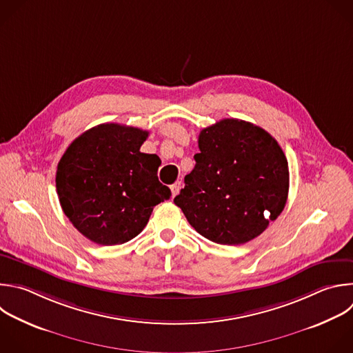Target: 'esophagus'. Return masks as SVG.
<instances>
[{
  "instance_id": "1",
  "label": "esophagus",
  "mask_w": 353,
  "mask_h": 353,
  "mask_svg": "<svg viewBox=\"0 0 353 353\" xmlns=\"http://www.w3.org/2000/svg\"><path fill=\"white\" fill-rule=\"evenodd\" d=\"M180 188H181V181H176L174 184H172V187H170V190H172V196H176V195L179 194Z\"/></svg>"
}]
</instances>
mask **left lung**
I'll return each mask as SVG.
<instances>
[{
	"label": "left lung",
	"mask_w": 353,
	"mask_h": 353,
	"mask_svg": "<svg viewBox=\"0 0 353 353\" xmlns=\"http://www.w3.org/2000/svg\"><path fill=\"white\" fill-rule=\"evenodd\" d=\"M198 147L174 203L216 244L240 245L261 236L288 196V162L279 143L250 122L223 119L199 133Z\"/></svg>",
	"instance_id": "left-lung-1"
}]
</instances>
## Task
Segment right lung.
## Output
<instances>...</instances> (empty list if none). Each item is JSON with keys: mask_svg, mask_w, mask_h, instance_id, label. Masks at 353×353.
I'll return each instance as SVG.
<instances>
[{"mask_svg": "<svg viewBox=\"0 0 353 353\" xmlns=\"http://www.w3.org/2000/svg\"><path fill=\"white\" fill-rule=\"evenodd\" d=\"M148 132L117 123L79 136L57 169L63 213L90 241L125 244L143 231L154 206L170 198L158 180L161 159L140 151Z\"/></svg>", "mask_w": 353, "mask_h": 353, "instance_id": "right-lung-1", "label": "right lung"}]
</instances>
